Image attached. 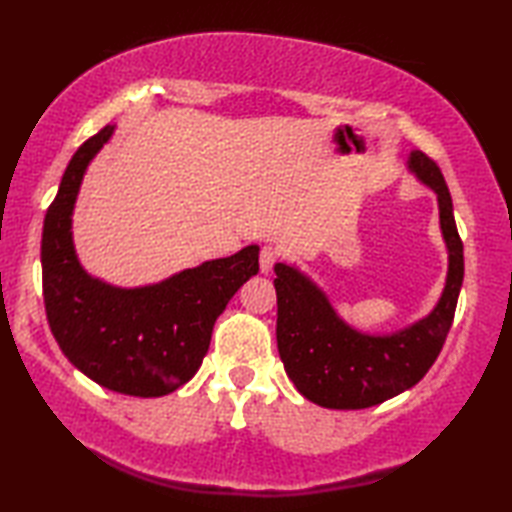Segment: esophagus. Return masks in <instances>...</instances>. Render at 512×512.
Masks as SVG:
<instances>
[{
    "label": "esophagus",
    "instance_id": "esophagus-1",
    "mask_svg": "<svg viewBox=\"0 0 512 512\" xmlns=\"http://www.w3.org/2000/svg\"><path fill=\"white\" fill-rule=\"evenodd\" d=\"M276 258H278L276 247L265 245L263 249H260V271H263V274H269L271 267H274V263H276Z\"/></svg>",
    "mask_w": 512,
    "mask_h": 512
}]
</instances>
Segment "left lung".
<instances>
[{
  "instance_id": "left-lung-1",
  "label": "left lung",
  "mask_w": 512,
  "mask_h": 512,
  "mask_svg": "<svg viewBox=\"0 0 512 512\" xmlns=\"http://www.w3.org/2000/svg\"><path fill=\"white\" fill-rule=\"evenodd\" d=\"M406 168L437 196L448 252L440 300L424 318L391 333H364L344 322L327 294L294 265L276 263V340L289 380L325 409H369L415 387L440 356L464 280V245L440 168L413 150Z\"/></svg>"
}]
</instances>
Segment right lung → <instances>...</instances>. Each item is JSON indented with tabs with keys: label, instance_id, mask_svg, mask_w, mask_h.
Returning a JSON list of instances; mask_svg holds the SVG:
<instances>
[{
	"label": "right lung",
	"instance_id": "right-lung-1",
	"mask_svg": "<svg viewBox=\"0 0 512 512\" xmlns=\"http://www.w3.org/2000/svg\"><path fill=\"white\" fill-rule=\"evenodd\" d=\"M114 134L106 125L72 156L41 234V278L52 336L75 367L114 393L161 398L194 378L216 318L258 274V245L205 260L161 283L114 287L90 276L72 241V212L90 161Z\"/></svg>",
	"mask_w": 512,
	"mask_h": 512
}]
</instances>
